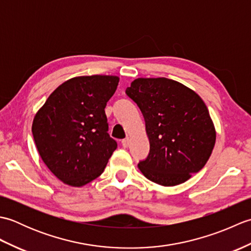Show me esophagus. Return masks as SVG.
Wrapping results in <instances>:
<instances>
[{
  "label": "esophagus",
  "instance_id": "1",
  "mask_svg": "<svg viewBox=\"0 0 251 251\" xmlns=\"http://www.w3.org/2000/svg\"><path fill=\"white\" fill-rule=\"evenodd\" d=\"M129 142H130V139L129 138H126V139H123L122 140V146L124 148H127L129 146Z\"/></svg>",
  "mask_w": 251,
  "mask_h": 251
}]
</instances>
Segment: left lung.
<instances>
[{"label":"left lung","instance_id":"8db88e82","mask_svg":"<svg viewBox=\"0 0 251 251\" xmlns=\"http://www.w3.org/2000/svg\"><path fill=\"white\" fill-rule=\"evenodd\" d=\"M126 94L142 112L150 153L138 164L142 175L163 186L185 182L209 159L216 128L193 89L166 77H139Z\"/></svg>","mask_w":251,"mask_h":251}]
</instances>
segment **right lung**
Returning a JSON list of instances; mask_svg holds the SVG:
<instances>
[{
	"label": "right lung",
	"instance_id": "add662e5",
	"mask_svg": "<svg viewBox=\"0 0 251 251\" xmlns=\"http://www.w3.org/2000/svg\"><path fill=\"white\" fill-rule=\"evenodd\" d=\"M116 75H83L59 85L37 110L32 132L42 161L65 184L81 188L103 173L117 142L110 138L105 105Z\"/></svg>",
	"mask_w": 251,
	"mask_h": 251
}]
</instances>
